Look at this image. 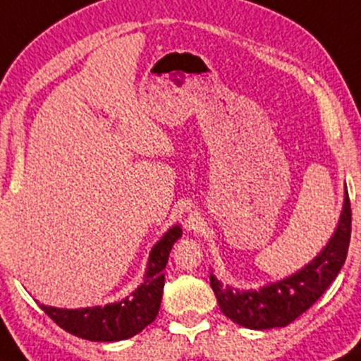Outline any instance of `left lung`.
Returning <instances> with one entry per match:
<instances>
[{"mask_svg": "<svg viewBox=\"0 0 361 361\" xmlns=\"http://www.w3.org/2000/svg\"><path fill=\"white\" fill-rule=\"evenodd\" d=\"M351 237V204L348 191L339 216L338 228L327 245L298 273L269 283L259 290L224 288L216 278L209 276L218 305L230 321L247 329H273L285 327L309 310L329 288L341 271L348 256Z\"/></svg>", "mask_w": 361, "mask_h": 361, "instance_id": "left-lung-1", "label": "left lung"}]
</instances>
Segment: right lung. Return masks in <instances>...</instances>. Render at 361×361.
Returning <instances> with one entry per match:
<instances>
[{
  "instance_id": "1",
  "label": "right lung",
  "mask_w": 361,
  "mask_h": 361,
  "mask_svg": "<svg viewBox=\"0 0 361 361\" xmlns=\"http://www.w3.org/2000/svg\"><path fill=\"white\" fill-rule=\"evenodd\" d=\"M179 225L172 226L157 242L149 252L148 269L145 281L124 300L109 303L105 307L87 309H56L40 305V309L54 321L61 329L88 341H121L141 333L148 324L157 319L164 293V269L169 262L173 242L180 238Z\"/></svg>"
}]
</instances>
